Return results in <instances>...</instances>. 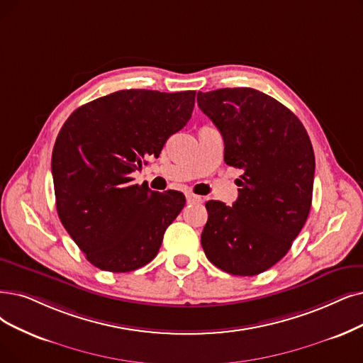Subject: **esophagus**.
<instances>
[{
    "label": "esophagus",
    "mask_w": 363,
    "mask_h": 363,
    "mask_svg": "<svg viewBox=\"0 0 363 363\" xmlns=\"http://www.w3.org/2000/svg\"><path fill=\"white\" fill-rule=\"evenodd\" d=\"M186 199H187V202H192V204H199V202L204 201L199 195H194V194H187Z\"/></svg>",
    "instance_id": "34e87169"
}]
</instances>
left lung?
Listing matches in <instances>:
<instances>
[{
  "label": "left lung",
  "mask_w": 363,
  "mask_h": 363,
  "mask_svg": "<svg viewBox=\"0 0 363 363\" xmlns=\"http://www.w3.org/2000/svg\"><path fill=\"white\" fill-rule=\"evenodd\" d=\"M198 107L223 137L225 162L242 169L234 206L206 204L202 249L225 272L260 274L289 252L308 217L315 168L310 137L291 110L252 88L198 92Z\"/></svg>",
  "instance_id": "obj_1"
}]
</instances>
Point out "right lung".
I'll use <instances>...</instances> for the list:
<instances>
[{"label":"right lung","mask_w":363,"mask_h":363,"mask_svg":"<svg viewBox=\"0 0 363 363\" xmlns=\"http://www.w3.org/2000/svg\"><path fill=\"white\" fill-rule=\"evenodd\" d=\"M195 95L118 91L79 107L61 128L52 153L57 216L96 268L129 272L157 255L186 198L134 184L131 174L191 119Z\"/></svg>","instance_id":"right-lung-1"}]
</instances>
